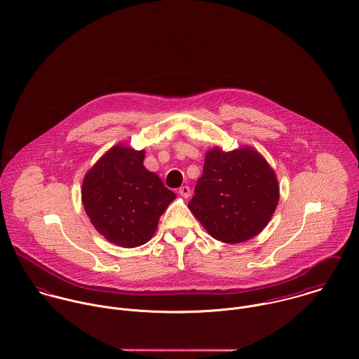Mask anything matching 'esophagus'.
<instances>
[{
    "instance_id": "1",
    "label": "esophagus",
    "mask_w": 359,
    "mask_h": 359,
    "mask_svg": "<svg viewBox=\"0 0 359 359\" xmlns=\"http://www.w3.org/2000/svg\"><path fill=\"white\" fill-rule=\"evenodd\" d=\"M178 192H180V195H181L182 198H185V199H188V198L191 196V188L187 187V185H185V187H181Z\"/></svg>"
}]
</instances>
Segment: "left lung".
<instances>
[{"label":"left lung","mask_w":359,"mask_h":359,"mask_svg":"<svg viewBox=\"0 0 359 359\" xmlns=\"http://www.w3.org/2000/svg\"><path fill=\"white\" fill-rule=\"evenodd\" d=\"M279 202L275 171L255 149L205 154L203 174L189 210L205 231L224 243H242L258 235Z\"/></svg>","instance_id":"left-lung-1"}]
</instances>
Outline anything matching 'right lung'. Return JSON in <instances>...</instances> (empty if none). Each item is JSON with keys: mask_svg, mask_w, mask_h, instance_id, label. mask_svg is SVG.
Segmentation results:
<instances>
[{"mask_svg": "<svg viewBox=\"0 0 359 359\" xmlns=\"http://www.w3.org/2000/svg\"><path fill=\"white\" fill-rule=\"evenodd\" d=\"M145 151L127 145L109 149L86 174L84 210L110 243L138 248L154 236L160 215L175 199L157 174L144 167Z\"/></svg>", "mask_w": 359, "mask_h": 359, "instance_id": "add662e5", "label": "right lung"}]
</instances>
